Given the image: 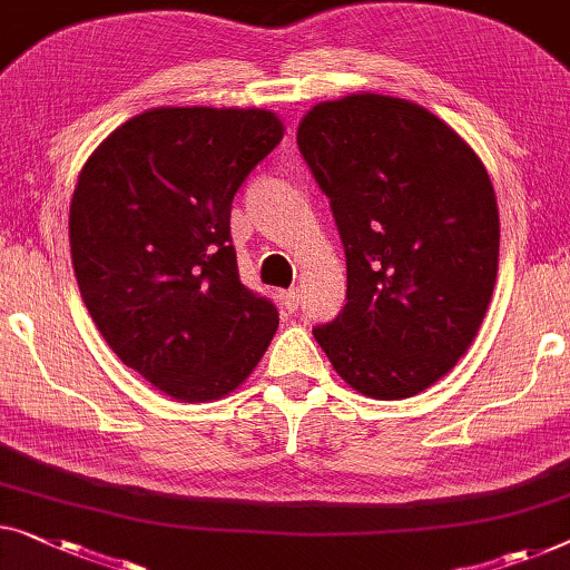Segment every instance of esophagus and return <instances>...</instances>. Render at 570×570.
Here are the masks:
<instances>
[{
  "instance_id": "34e87169",
  "label": "esophagus",
  "mask_w": 570,
  "mask_h": 570,
  "mask_svg": "<svg viewBox=\"0 0 570 570\" xmlns=\"http://www.w3.org/2000/svg\"><path fill=\"white\" fill-rule=\"evenodd\" d=\"M283 305H285L287 313L298 311V305H301V291H298V287H291V291L283 293Z\"/></svg>"
}]
</instances>
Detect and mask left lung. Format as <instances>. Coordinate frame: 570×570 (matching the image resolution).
<instances>
[{
	"instance_id": "obj_1",
	"label": "left lung",
	"mask_w": 570,
	"mask_h": 570,
	"mask_svg": "<svg viewBox=\"0 0 570 570\" xmlns=\"http://www.w3.org/2000/svg\"><path fill=\"white\" fill-rule=\"evenodd\" d=\"M298 148L340 230L346 305L313 336L354 391L409 399L473 342L499 267L483 164L424 107L383 95L321 102Z\"/></svg>"
}]
</instances>
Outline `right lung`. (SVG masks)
I'll return each instance as SVG.
<instances>
[{"label":"right lung","instance_id":"right-lung-1","mask_svg":"<svg viewBox=\"0 0 570 570\" xmlns=\"http://www.w3.org/2000/svg\"><path fill=\"white\" fill-rule=\"evenodd\" d=\"M283 138L267 110L156 107L89 156L71 197V265L112 352L179 401L246 381L277 332L238 277L230 203Z\"/></svg>","mask_w":570,"mask_h":570}]
</instances>
